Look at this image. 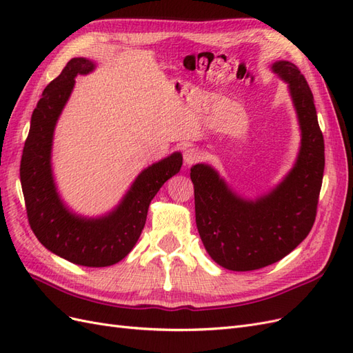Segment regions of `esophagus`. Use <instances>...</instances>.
<instances>
[{
    "label": "esophagus",
    "instance_id": "esophagus-1",
    "mask_svg": "<svg viewBox=\"0 0 353 353\" xmlns=\"http://www.w3.org/2000/svg\"><path fill=\"white\" fill-rule=\"evenodd\" d=\"M200 159H201V152L199 150V148L191 147V148H187V150L184 152V163L188 166L197 163Z\"/></svg>",
    "mask_w": 353,
    "mask_h": 353
}]
</instances>
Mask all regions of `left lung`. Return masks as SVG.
Returning <instances> with one entry per match:
<instances>
[{
    "instance_id": "8db88e82",
    "label": "left lung",
    "mask_w": 353,
    "mask_h": 353,
    "mask_svg": "<svg viewBox=\"0 0 353 353\" xmlns=\"http://www.w3.org/2000/svg\"><path fill=\"white\" fill-rule=\"evenodd\" d=\"M272 72L287 82L301 128V150L281 183L244 199L206 163L191 168L196 223L210 258L230 271H253L279 262L311 231L324 174V137L314 95L301 70L280 60Z\"/></svg>"
}]
</instances>
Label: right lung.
<instances>
[{"label": "right lung", "instance_id": "right-lung-1", "mask_svg": "<svg viewBox=\"0 0 353 353\" xmlns=\"http://www.w3.org/2000/svg\"><path fill=\"white\" fill-rule=\"evenodd\" d=\"M94 69V61L74 57L47 85L32 113L20 162V183L29 225L39 243L72 263L100 268L117 263L132 250L145 225L150 201L160 187L179 172L183 154L175 152L141 170L119 205L103 216L85 218L69 210L52 176V137L77 74Z\"/></svg>", "mask_w": 353, "mask_h": 353}]
</instances>
